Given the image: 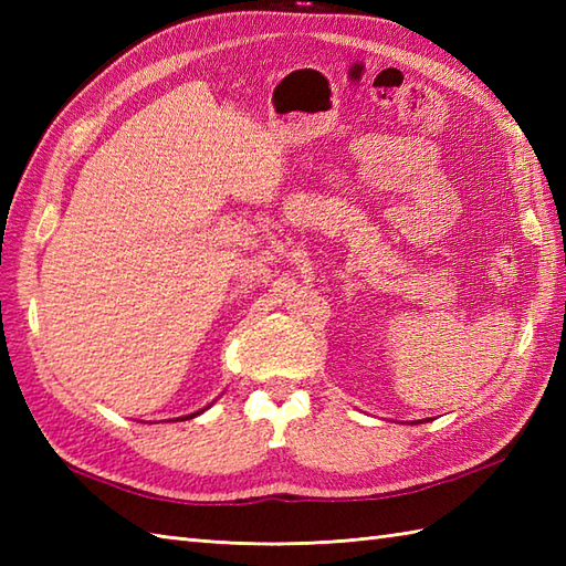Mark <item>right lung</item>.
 <instances>
[{"mask_svg":"<svg viewBox=\"0 0 566 566\" xmlns=\"http://www.w3.org/2000/svg\"><path fill=\"white\" fill-rule=\"evenodd\" d=\"M189 418H191V416H189Z\"/></svg>","mask_w":566,"mask_h":566,"instance_id":"obj_1","label":"right lung"}]
</instances>
